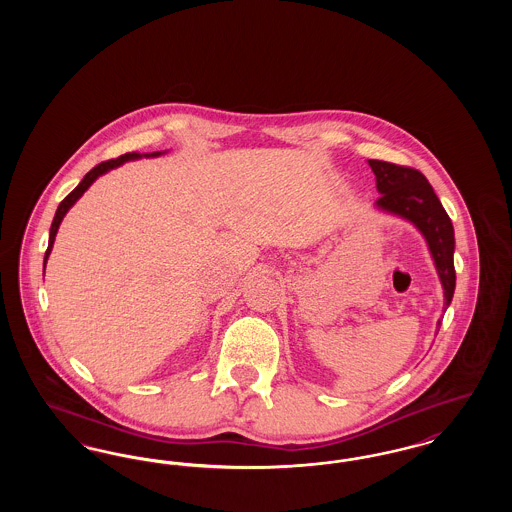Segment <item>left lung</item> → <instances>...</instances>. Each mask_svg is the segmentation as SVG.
Listing matches in <instances>:
<instances>
[{
  "label": "left lung",
  "instance_id": "left-lung-1",
  "mask_svg": "<svg viewBox=\"0 0 512 512\" xmlns=\"http://www.w3.org/2000/svg\"><path fill=\"white\" fill-rule=\"evenodd\" d=\"M368 165L376 176V190L382 194L374 207L409 220L420 230L438 270L445 307H449L457 280L453 263L455 232L438 195L426 176L416 169L376 159H368ZM439 324L441 320H438Z\"/></svg>",
  "mask_w": 512,
  "mask_h": 512
}]
</instances>
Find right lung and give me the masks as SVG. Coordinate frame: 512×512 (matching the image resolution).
<instances>
[{
    "label": "right lung",
    "instance_id": "obj_1",
    "mask_svg": "<svg viewBox=\"0 0 512 512\" xmlns=\"http://www.w3.org/2000/svg\"><path fill=\"white\" fill-rule=\"evenodd\" d=\"M146 157H159L161 155V151H155V153H144ZM138 157H142L140 153H124L121 157H117V159H111V161H103V163H99L98 167H94L92 171L88 172L84 178H82V182L74 188L71 194L67 195L61 203H59V207H57V211H55V217H53V222H51V228H49V244L48 251H46V257H44V267H46V263H48L49 253H51V247H53V242H55V236H57V230H59V224H61V220L63 217L67 215V211L73 207L74 203L82 197V194L98 180L101 174H105V172L111 171V169H117V167H121L122 163H126V161H132V159H138Z\"/></svg>",
    "mask_w": 512,
    "mask_h": 512
}]
</instances>
